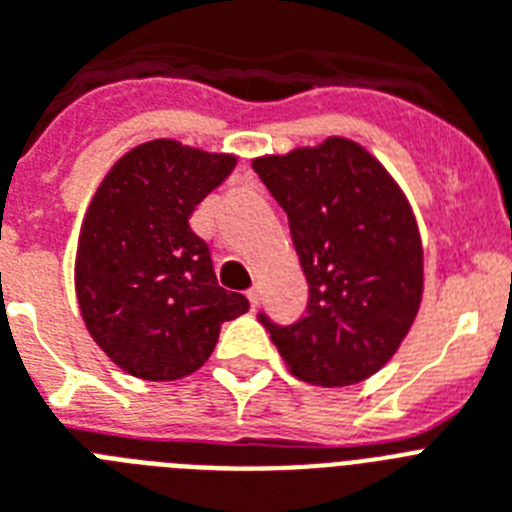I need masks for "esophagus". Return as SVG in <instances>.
<instances>
[{
	"label": "esophagus",
	"instance_id": "1",
	"mask_svg": "<svg viewBox=\"0 0 512 512\" xmlns=\"http://www.w3.org/2000/svg\"><path fill=\"white\" fill-rule=\"evenodd\" d=\"M248 301H251V308H259V301H261L259 287H251V290H248Z\"/></svg>",
	"mask_w": 512,
	"mask_h": 512
}]
</instances>
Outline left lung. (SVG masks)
<instances>
[{
  "instance_id": "1",
  "label": "left lung",
  "mask_w": 512,
  "mask_h": 512,
  "mask_svg": "<svg viewBox=\"0 0 512 512\" xmlns=\"http://www.w3.org/2000/svg\"><path fill=\"white\" fill-rule=\"evenodd\" d=\"M253 170L290 222L308 280L295 324L259 322L298 379L348 387L377 374L408 335L424 293V248L403 190L348 138H327Z\"/></svg>"
}]
</instances>
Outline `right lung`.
Here are the masks:
<instances>
[{
	"mask_svg": "<svg viewBox=\"0 0 512 512\" xmlns=\"http://www.w3.org/2000/svg\"><path fill=\"white\" fill-rule=\"evenodd\" d=\"M235 162L156 138L117 159L91 198L78 306L96 345L133 377H188L209 361L222 324L248 311L246 295L219 287L209 246L188 225Z\"/></svg>",
	"mask_w": 512,
	"mask_h": 512,
	"instance_id": "right-lung-1",
	"label": "right lung"
}]
</instances>
